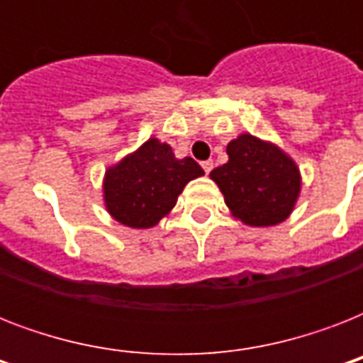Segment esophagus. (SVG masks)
<instances>
[{"label":"esophagus","mask_w":363,"mask_h":363,"mask_svg":"<svg viewBox=\"0 0 363 363\" xmlns=\"http://www.w3.org/2000/svg\"><path fill=\"white\" fill-rule=\"evenodd\" d=\"M201 167L205 169V173H211V169H213V160H207V162H203V164H201Z\"/></svg>","instance_id":"esophagus-1"}]
</instances>
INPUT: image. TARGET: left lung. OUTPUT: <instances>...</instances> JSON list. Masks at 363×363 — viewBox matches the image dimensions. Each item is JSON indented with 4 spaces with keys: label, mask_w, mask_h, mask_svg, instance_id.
<instances>
[{
    "label": "left lung",
    "mask_w": 363,
    "mask_h": 363,
    "mask_svg": "<svg viewBox=\"0 0 363 363\" xmlns=\"http://www.w3.org/2000/svg\"><path fill=\"white\" fill-rule=\"evenodd\" d=\"M226 152V164L209 177L220 188L230 213L252 228L286 220L301 192V173L292 156L250 133L232 139Z\"/></svg>",
    "instance_id": "obj_1"
}]
</instances>
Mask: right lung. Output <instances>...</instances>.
<instances>
[{
	"mask_svg": "<svg viewBox=\"0 0 363 363\" xmlns=\"http://www.w3.org/2000/svg\"><path fill=\"white\" fill-rule=\"evenodd\" d=\"M201 175L198 162L177 158L167 143L150 137L105 169L104 205L122 226L148 230L169 215L184 186Z\"/></svg>",
	"mask_w": 363,
	"mask_h": 363,
	"instance_id": "obj_1",
	"label": "right lung"
}]
</instances>
